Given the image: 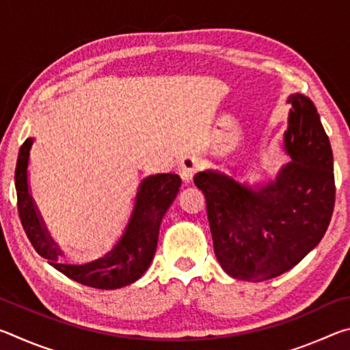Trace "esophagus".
Masks as SVG:
<instances>
[{"mask_svg": "<svg viewBox=\"0 0 350 350\" xmlns=\"http://www.w3.org/2000/svg\"><path fill=\"white\" fill-rule=\"evenodd\" d=\"M200 168V161L196 156H183L179 161V174L185 182L193 179V176L198 173Z\"/></svg>", "mask_w": 350, "mask_h": 350, "instance_id": "34e87169", "label": "esophagus"}]
</instances>
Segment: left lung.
Segmentation results:
<instances>
[{"mask_svg": "<svg viewBox=\"0 0 350 350\" xmlns=\"http://www.w3.org/2000/svg\"><path fill=\"white\" fill-rule=\"evenodd\" d=\"M286 151L292 162L276 182L253 189L219 171L194 176L204 193L215 253L242 281H265L295 267L327 230L335 206L334 154L315 105L288 97Z\"/></svg>", "mask_w": 350, "mask_h": 350, "instance_id": "obj_1", "label": "left lung"}]
</instances>
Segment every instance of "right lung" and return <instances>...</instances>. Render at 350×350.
I'll list each match as a JSON object with an SVG mask.
<instances>
[{"instance_id": "obj_1", "label": "right lung", "mask_w": 350, "mask_h": 350, "mask_svg": "<svg viewBox=\"0 0 350 350\" xmlns=\"http://www.w3.org/2000/svg\"><path fill=\"white\" fill-rule=\"evenodd\" d=\"M32 139L21 145L15 168L16 204L23 228L35 250L47 262L70 280L94 288H118L137 281L150 267L154 258L165 213L173 204L180 188L177 174L150 176L140 183L134 211L122 239L105 258L85 265H70L58 260L60 250L49 238L35 208L27 187V162Z\"/></svg>"}]
</instances>
